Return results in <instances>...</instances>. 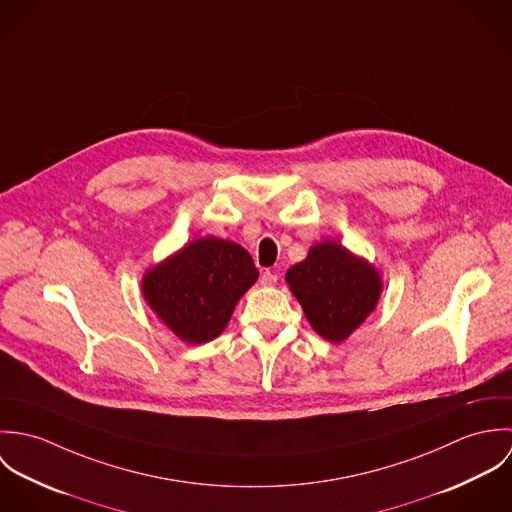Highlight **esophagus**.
<instances>
[{"instance_id":"obj_1","label":"esophagus","mask_w":512,"mask_h":512,"mask_svg":"<svg viewBox=\"0 0 512 512\" xmlns=\"http://www.w3.org/2000/svg\"><path fill=\"white\" fill-rule=\"evenodd\" d=\"M260 282H262V286H276V284H278V274H276V272L266 270V272L262 274Z\"/></svg>"}]
</instances>
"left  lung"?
Masks as SVG:
<instances>
[{"label":"left lung","instance_id":"obj_1","mask_svg":"<svg viewBox=\"0 0 512 512\" xmlns=\"http://www.w3.org/2000/svg\"><path fill=\"white\" fill-rule=\"evenodd\" d=\"M286 282L313 331L331 343L349 339L382 293L376 266L337 240L313 244L305 260L286 272Z\"/></svg>","mask_w":512,"mask_h":512}]
</instances>
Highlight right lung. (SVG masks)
Returning a JSON list of instances; mask_svg holds the SVG:
<instances>
[{
  "label": "right lung",
  "instance_id": "obj_1",
  "mask_svg": "<svg viewBox=\"0 0 512 512\" xmlns=\"http://www.w3.org/2000/svg\"><path fill=\"white\" fill-rule=\"evenodd\" d=\"M256 280L254 260L240 244L201 236L147 268L142 293L179 341L203 345L224 331L236 303Z\"/></svg>",
  "mask_w": 512,
  "mask_h": 512
}]
</instances>
